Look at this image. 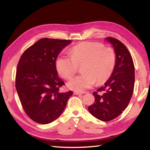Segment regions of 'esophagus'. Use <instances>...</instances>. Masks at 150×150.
<instances>
[{
	"label": "esophagus",
	"mask_w": 150,
	"mask_h": 150,
	"mask_svg": "<svg viewBox=\"0 0 150 150\" xmlns=\"http://www.w3.org/2000/svg\"><path fill=\"white\" fill-rule=\"evenodd\" d=\"M74 94L76 95H81L82 93H81V92H78V91H74Z\"/></svg>",
	"instance_id": "esophagus-1"
}]
</instances>
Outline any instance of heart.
<instances>
[{
	"instance_id": "b5f03b06",
	"label": "heart",
	"mask_w": 150,
	"mask_h": 150,
	"mask_svg": "<svg viewBox=\"0 0 150 150\" xmlns=\"http://www.w3.org/2000/svg\"><path fill=\"white\" fill-rule=\"evenodd\" d=\"M70 55L57 57V71L65 79H69L81 66V75L75 76L68 82L71 90L82 92L91 88L96 81L98 84L106 81L115 64V53L111 47H104L98 42H84L74 46Z\"/></svg>"
}]
</instances>
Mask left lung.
<instances>
[{"label": "left lung", "mask_w": 150, "mask_h": 150, "mask_svg": "<svg viewBox=\"0 0 150 150\" xmlns=\"http://www.w3.org/2000/svg\"><path fill=\"white\" fill-rule=\"evenodd\" d=\"M105 40L113 47L115 64L110 77L93 93L95 102L88 110L95 118L107 122L119 116L128 106L134 88L135 68L128 50L122 42L113 37Z\"/></svg>", "instance_id": "1"}]
</instances>
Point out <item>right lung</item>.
Returning <instances> with one entry per match:
<instances>
[{"mask_svg":"<svg viewBox=\"0 0 150 150\" xmlns=\"http://www.w3.org/2000/svg\"><path fill=\"white\" fill-rule=\"evenodd\" d=\"M69 40L44 38L25 51L17 65L15 86L25 112L41 124L56 120L63 112L69 91L60 92L64 84L58 76L55 61Z\"/></svg>","mask_w":150,"mask_h":150,"instance_id":"obj_1","label":"right lung"}]
</instances>
